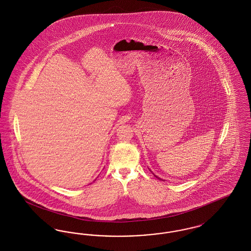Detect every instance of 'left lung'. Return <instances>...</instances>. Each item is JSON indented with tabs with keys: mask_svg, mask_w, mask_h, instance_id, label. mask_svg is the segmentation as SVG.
<instances>
[{
	"mask_svg": "<svg viewBox=\"0 0 251 251\" xmlns=\"http://www.w3.org/2000/svg\"><path fill=\"white\" fill-rule=\"evenodd\" d=\"M156 178H157V177H156Z\"/></svg>",
	"mask_w": 251,
	"mask_h": 251,
	"instance_id": "8db88e82",
	"label": "left lung"
}]
</instances>
